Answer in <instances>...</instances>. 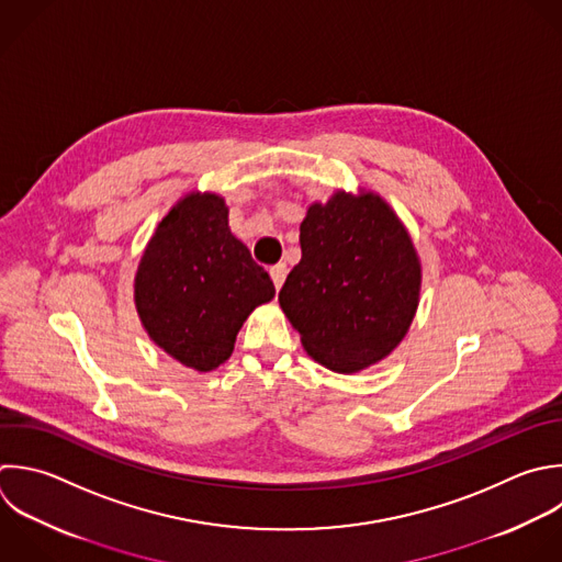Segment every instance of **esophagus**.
Here are the masks:
<instances>
[{"mask_svg":"<svg viewBox=\"0 0 562 562\" xmlns=\"http://www.w3.org/2000/svg\"><path fill=\"white\" fill-rule=\"evenodd\" d=\"M270 277H272V281H274V288L279 290V288L283 285L285 277H288V266H285V263H277V266H272V268H270Z\"/></svg>","mask_w":562,"mask_h":562,"instance_id":"esophagus-1","label":"esophagus"}]
</instances>
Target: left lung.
<instances>
[{
  "label": "left lung",
  "mask_w": 562,
  "mask_h": 562,
  "mask_svg": "<svg viewBox=\"0 0 562 562\" xmlns=\"http://www.w3.org/2000/svg\"><path fill=\"white\" fill-rule=\"evenodd\" d=\"M301 261L279 303L305 351L336 373L386 358L406 336L422 285L415 246L375 193H334L301 222Z\"/></svg>",
  "instance_id": "obj_1"
}]
</instances>
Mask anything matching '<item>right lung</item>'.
<instances>
[{"mask_svg": "<svg viewBox=\"0 0 562 562\" xmlns=\"http://www.w3.org/2000/svg\"><path fill=\"white\" fill-rule=\"evenodd\" d=\"M272 299L270 274L231 233L215 193H189L165 215L134 281L149 338L195 371L226 362L244 321Z\"/></svg>", "mask_w": 562, "mask_h": 562, "instance_id": "obj_1", "label": "right lung"}]
</instances>
